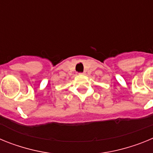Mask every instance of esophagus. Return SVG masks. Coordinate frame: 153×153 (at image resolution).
<instances>
[{
  "instance_id": "1",
  "label": "esophagus",
  "mask_w": 153,
  "mask_h": 153,
  "mask_svg": "<svg viewBox=\"0 0 153 153\" xmlns=\"http://www.w3.org/2000/svg\"><path fill=\"white\" fill-rule=\"evenodd\" d=\"M85 74H86V73H85V72H83V73H82V74H83V75H84Z\"/></svg>"
}]
</instances>
